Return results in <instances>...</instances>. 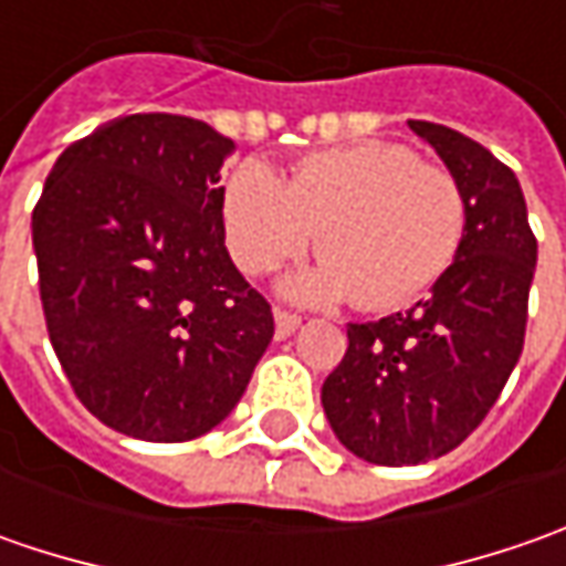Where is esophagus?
I'll use <instances>...</instances> for the list:
<instances>
[{
    "label": "esophagus",
    "instance_id": "esophagus-1",
    "mask_svg": "<svg viewBox=\"0 0 566 566\" xmlns=\"http://www.w3.org/2000/svg\"><path fill=\"white\" fill-rule=\"evenodd\" d=\"M273 321H276V339L293 337L295 331H298V324H302V317L290 315V312H276Z\"/></svg>",
    "mask_w": 566,
    "mask_h": 566
}]
</instances>
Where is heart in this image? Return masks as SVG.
I'll list each match as a JSON object with an SVG mask.
<instances>
[{"instance_id":"1","label":"heart","mask_w":566,"mask_h":566,"mask_svg":"<svg viewBox=\"0 0 566 566\" xmlns=\"http://www.w3.org/2000/svg\"><path fill=\"white\" fill-rule=\"evenodd\" d=\"M223 235L245 273L276 271L317 232L324 264L286 280L302 302L349 298L397 308L431 290L467 235V195L444 166L406 144L361 142L305 154L283 182L261 160L239 164L220 195Z\"/></svg>"}]
</instances>
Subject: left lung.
<instances>
[{
	"mask_svg": "<svg viewBox=\"0 0 566 566\" xmlns=\"http://www.w3.org/2000/svg\"><path fill=\"white\" fill-rule=\"evenodd\" d=\"M409 128L463 188L467 235L428 298L346 327V356L321 387L339 444L375 467L438 460L482 424L523 353L538 258L513 169L447 125Z\"/></svg>",
	"mask_w": 566,
	"mask_h": 566,
	"instance_id": "8db88e82",
	"label": "left lung"
}]
</instances>
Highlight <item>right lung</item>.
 <instances>
[{
  "label": "right lung",
  "mask_w": 566,
  "mask_h": 566,
  "mask_svg": "<svg viewBox=\"0 0 566 566\" xmlns=\"http://www.w3.org/2000/svg\"><path fill=\"white\" fill-rule=\"evenodd\" d=\"M207 122L138 113L69 144L33 207L46 331L77 400L113 431L179 444L242 400L273 337L223 245Z\"/></svg>",
  "instance_id": "1"
}]
</instances>
